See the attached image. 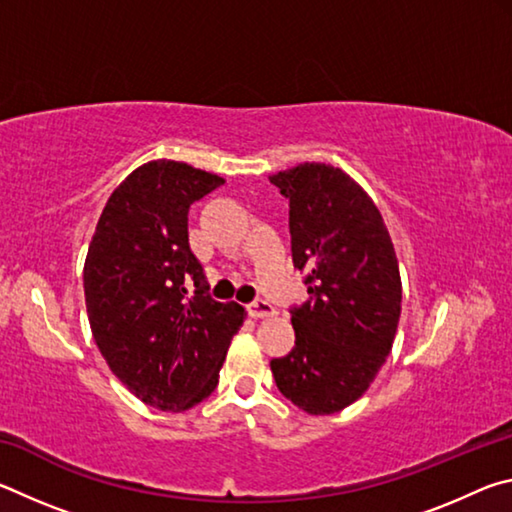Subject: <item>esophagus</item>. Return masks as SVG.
I'll list each match as a JSON object with an SVG mask.
<instances>
[{"mask_svg":"<svg viewBox=\"0 0 512 512\" xmlns=\"http://www.w3.org/2000/svg\"><path fill=\"white\" fill-rule=\"evenodd\" d=\"M248 314H250V318H268V316L275 314V309H273L271 302L255 300V302H250V305H248Z\"/></svg>","mask_w":512,"mask_h":512,"instance_id":"obj_1","label":"esophagus"}]
</instances>
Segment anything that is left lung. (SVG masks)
I'll return each instance as SVG.
<instances>
[{
	"label": "left lung",
	"instance_id": "8db88e82",
	"mask_svg": "<svg viewBox=\"0 0 512 512\" xmlns=\"http://www.w3.org/2000/svg\"><path fill=\"white\" fill-rule=\"evenodd\" d=\"M268 178L289 198L293 264L309 293L291 311L296 348L271 370L298 409L332 415L368 391L393 350L400 266L375 201L348 173L305 162Z\"/></svg>",
	"mask_w": 512,
	"mask_h": 512
}]
</instances>
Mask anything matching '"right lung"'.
Returning a JSON list of instances; mask_svg holds the SVG:
<instances>
[{"label":"right lung","instance_id":"add662e5","mask_svg":"<svg viewBox=\"0 0 512 512\" xmlns=\"http://www.w3.org/2000/svg\"><path fill=\"white\" fill-rule=\"evenodd\" d=\"M223 183L187 162L142 164L110 194L85 257L94 343L121 384L153 409L178 413L203 402L246 320L237 302L207 296L189 248V205Z\"/></svg>","mask_w":512,"mask_h":512}]
</instances>
